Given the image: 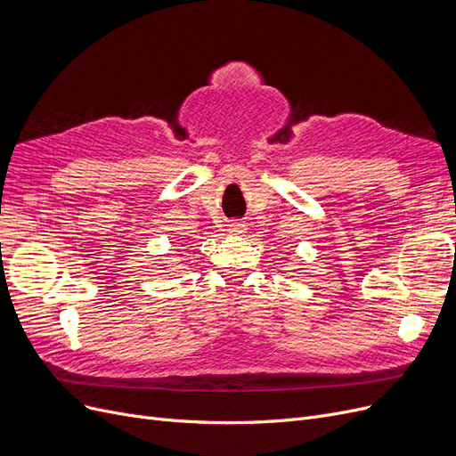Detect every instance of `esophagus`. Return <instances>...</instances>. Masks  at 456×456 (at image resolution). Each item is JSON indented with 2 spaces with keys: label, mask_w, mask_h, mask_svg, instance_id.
Masks as SVG:
<instances>
[{
  "label": "esophagus",
  "mask_w": 456,
  "mask_h": 456,
  "mask_svg": "<svg viewBox=\"0 0 456 456\" xmlns=\"http://www.w3.org/2000/svg\"><path fill=\"white\" fill-rule=\"evenodd\" d=\"M228 232H230L232 235H240V233L245 232V224L240 223V221H232V223L228 224Z\"/></svg>",
  "instance_id": "1"
}]
</instances>
